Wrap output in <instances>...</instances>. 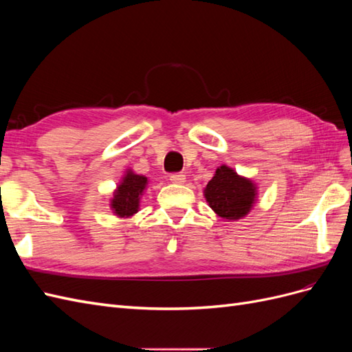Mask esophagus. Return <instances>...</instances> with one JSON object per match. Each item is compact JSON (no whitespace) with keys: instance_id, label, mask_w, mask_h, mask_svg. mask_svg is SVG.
<instances>
[{"instance_id":"esophagus-1","label":"esophagus","mask_w":352,"mask_h":352,"mask_svg":"<svg viewBox=\"0 0 352 352\" xmlns=\"http://www.w3.org/2000/svg\"><path fill=\"white\" fill-rule=\"evenodd\" d=\"M170 180H172V184H184L186 180V176L184 173H173L172 176H170Z\"/></svg>"}]
</instances>
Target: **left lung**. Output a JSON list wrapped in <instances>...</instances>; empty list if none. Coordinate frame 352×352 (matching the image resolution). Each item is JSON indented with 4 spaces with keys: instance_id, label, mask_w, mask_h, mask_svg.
<instances>
[{
    "instance_id": "obj_1",
    "label": "left lung",
    "mask_w": 352,
    "mask_h": 352,
    "mask_svg": "<svg viewBox=\"0 0 352 352\" xmlns=\"http://www.w3.org/2000/svg\"><path fill=\"white\" fill-rule=\"evenodd\" d=\"M211 210L225 220L245 217L257 201V186L251 179L239 176L235 170L223 164L204 189Z\"/></svg>"
}]
</instances>
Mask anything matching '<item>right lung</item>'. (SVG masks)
<instances>
[{
	"mask_svg": "<svg viewBox=\"0 0 352 352\" xmlns=\"http://www.w3.org/2000/svg\"><path fill=\"white\" fill-rule=\"evenodd\" d=\"M146 185L148 179L145 176L133 173L131 168L126 170V175L122 177V182L117 185L110 201L114 216L127 219L136 214L140 211L141 197Z\"/></svg>",
	"mask_w": 352,
	"mask_h": 352,
	"instance_id": "right-lung-1",
	"label": "right lung"
}]
</instances>
